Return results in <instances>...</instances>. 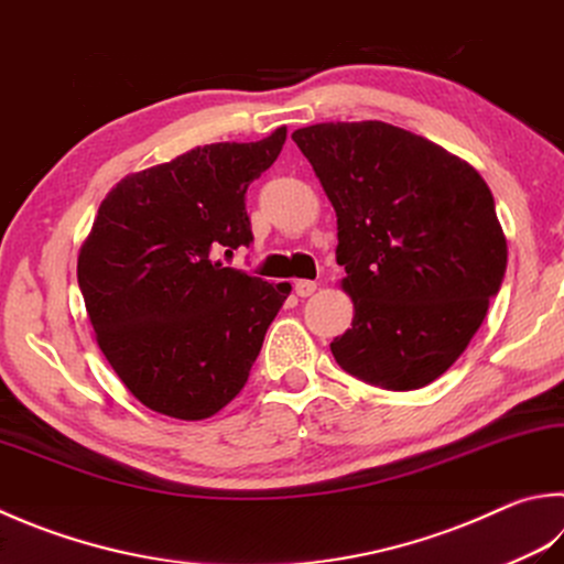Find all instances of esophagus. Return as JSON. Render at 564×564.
<instances>
[{"instance_id":"1","label":"esophagus","mask_w":564,"mask_h":564,"mask_svg":"<svg viewBox=\"0 0 564 564\" xmlns=\"http://www.w3.org/2000/svg\"><path fill=\"white\" fill-rule=\"evenodd\" d=\"M294 292H296V296H310V294L316 292V282H312V280H296L294 282Z\"/></svg>"}]
</instances>
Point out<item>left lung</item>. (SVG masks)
<instances>
[{
	"instance_id": "1",
	"label": "left lung",
	"mask_w": 564,
	"mask_h": 564,
	"mask_svg": "<svg viewBox=\"0 0 564 564\" xmlns=\"http://www.w3.org/2000/svg\"><path fill=\"white\" fill-rule=\"evenodd\" d=\"M336 210L354 322L332 341L346 373L386 390L437 380L479 332L506 274L491 188L464 159L388 122L292 134Z\"/></svg>"
}]
</instances>
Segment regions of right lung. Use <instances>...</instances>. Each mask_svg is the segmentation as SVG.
Instances as JSON below:
<instances>
[{"mask_svg": "<svg viewBox=\"0 0 564 564\" xmlns=\"http://www.w3.org/2000/svg\"><path fill=\"white\" fill-rule=\"evenodd\" d=\"M286 140L196 147L124 176L98 208L78 254L95 341L132 395L176 420H206L248 382L264 334L290 296L226 268L250 246L246 191Z\"/></svg>", "mask_w": 564, "mask_h": 564, "instance_id": "right-lung-1", "label": "right lung"}]
</instances>
